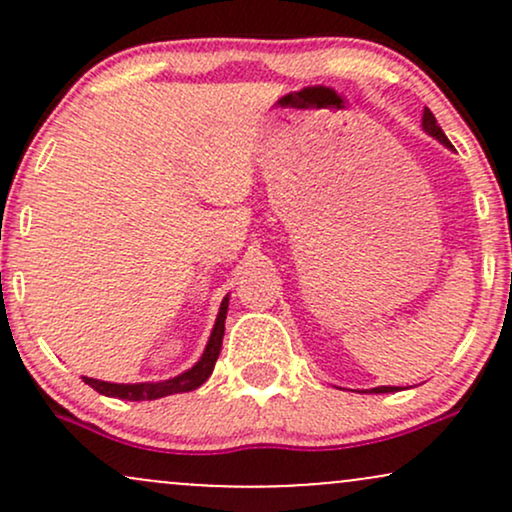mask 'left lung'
<instances>
[{
    "label": "left lung",
    "instance_id": "8db88e82",
    "mask_svg": "<svg viewBox=\"0 0 512 512\" xmlns=\"http://www.w3.org/2000/svg\"><path fill=\"white\" fill-rule=\"evenodd\" d=\"M421 127H424V132L431 134L433 139H438L440 144H445V146H448V149H452L450 139L445 137V132H443V129H440L436 115H433L428 108L424 110V117H421ZM395 390H397V387H387V385H383V387H373V390H370V392H375V395H383V392H395Z\"/></svg>",
    "mask_w": 512,
    "mask_h": 512
}]
</instances>
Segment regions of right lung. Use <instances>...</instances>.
Returning <instances> with one entry per match:
<instances>
[{
	"instance_id": "right-lung-1",
	"label": "right lung",
	"mask_w": 512,
	"mask_h": 512,
	"mask_svg": "<svg viewBox=\"0 0 512 512\" xmlns=\"http://www.w3.org/2000/svg\"><path fill=\"white\" fill-rule=\"evenodd\" d=\"M226 313H228V296L221 301L219 315H216L214 330L207 342V349L199 361L185 373L175 375L170 380H161V383H105V380L96 378H84L86 385H91L93 390L101 392L105 397H117V399H129V402H144V399H161L168 395H178V392H190L197 390L199 385L207 383L211 370L216 366V358L221 354V342H223V330H226Z\"/></svg>"
}]
</instances>
